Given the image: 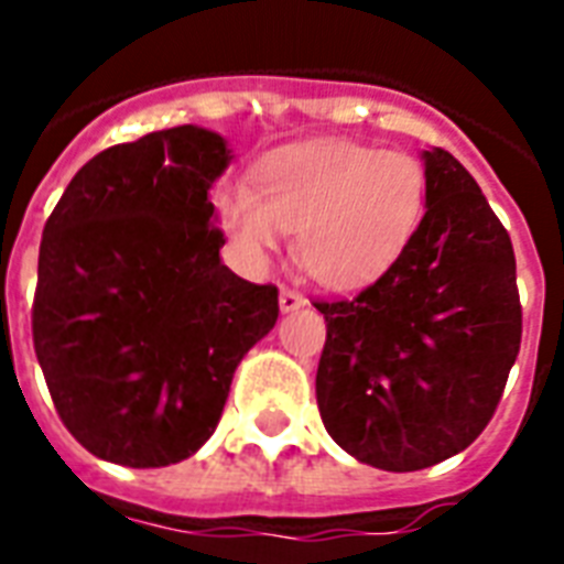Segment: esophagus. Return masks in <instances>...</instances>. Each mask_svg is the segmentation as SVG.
<instances>
[{"label": "esophagus", "mask_w": 564, "mask_h": 564, "mask_svg": "<svg viewBox=\"0 0 564 564\" xmlns=\"http://www.w3.org/2000/svg\"><path fill=\"white\" fill-rule=\"evenodd\" d=\"M304 304H307V299H304L299 290H290V286H283V290H281V310H283V313L301 310Z\"/></svg>", "instance_id": "esophagus-1"}]
</instances>
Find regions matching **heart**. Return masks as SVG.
Here are the masks:
<instances>
[{
  "label": "heart",
  "mask_w": 564,
  "mask_h": 564,
  "mask_svg": "<svg viewBox=\"0 0 564 564\" xmlns=\"http://www.w3.org/2000/svg\"><path fill=\"white\" fill-rule=\"evenodd\" d=\"M427 193L415 154L310 140L257 161L251 189H216L213 213L242 263L263 265L299 227L301 265L330 290H357L398 263L424 219Z\"/></svg>",
  "instance_id": "obj_1"
}]
</instances>
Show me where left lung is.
I'll return each instance as SVG.
<instances>
[{"instance_id": "1", "label": "left lung", "mask_w": 564, "mask_h": 564, "mask_svg": "<svg viewBox=\"0 0 564 564\" xmlns=\"http://www.w3.org/2000/svg\"><path fill=\"white\" fill-rule=\"evenodd\" d=\"M427 213L360 295L313 301L327 322L316 401L336 445L383 471L459 454L498 410L521 348L516 251L477 181L424 152Z\"/></svg>"}]
</instances>
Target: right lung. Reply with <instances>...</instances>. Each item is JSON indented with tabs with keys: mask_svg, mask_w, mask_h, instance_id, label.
Returning <instances> with one entry per match:
<instances>
[{
	"mask_svg": "<svg viewBox=\"0 0 564 564\" xmlns=\"http://www.w3.org/2000/svg\"><path fill=\"white\" fill-rule=\"evenodd\" d=\"M228 161L213 131H154L84 163L46 219L34 354L64 427L99 459L193 456L239 360L278 322V286L219 260L207 189Z\"/></svg>",
	"mask_w": 564,
	"mask_h": 564,
	"instance_id": "add662e5",
	"label": "right lung"
}]
</instances>
